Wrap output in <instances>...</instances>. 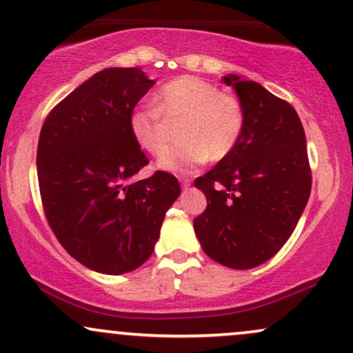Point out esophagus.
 <instances>
[{
  "mask_svg": "<svg viewBox=\"0 0 353 353\" xmlns=\"http://www.w3.org/2000/svg\"><path fill=\"white\" fill-rule=\"evenodd\" d=\"M180 183H181V186H183V188H188L190 183H192V180H190V178H186V176H180Z\"/></svg>",
  "mask_w": 353,
  "mask_h": 353,
  "instance_id": "34e87169",
  "label": "esophagus"
}]
</instances>
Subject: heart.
Here are the masks:
<instances>
[{"instance_id":"b5f03b06","label":"heart","mask_w":353,"mask_h":353,"mask_svg":"<svg viewBox=\"0 0 353 353\" xmlns=\"http://www.w3.org/2000/svg\"><path fill=\"white\" fill-rule=\"evenodd\" d=\"M159 107L142 105L132 110L128 128L135 143L150 155H160L168 142V119L183 115L176 128L180 142L160 157L165 172L186 173L196 165L223 160L241 139L244 112L233 94L221 92L205 79L181 76L170 81L157 95Z\"/></svg>"}]
</instances>
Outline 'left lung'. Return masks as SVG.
<instances>
[{
  "label": "left lung",
  "mask_w": 353,
  "mask_h": 353,
  "mask_svg": "<svg viewBox=\"0 0 353 353\" xmlns=\"http://www.w3.org/2000/svg\"><path fill=\"white\" fill-rule=\"evenodd\" d=\"M244 112L241 139L194 186L208 206L194 218L203 251L231 269L271 259L291 238L307 205L312 173L299 115L254 81L230 74Z\"/></svg>",
  "instance_id": "left-lung-1"
}]
</instances>
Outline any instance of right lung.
<instances>
[{
	"label": "right lung",
	"instance_id": "right-lung-1",
	"mask_svg": "<svg viewBox=\"0 0 353 353\" xmlns=\"http://www.w3.org/2000/svg\"><path fill=\"white\" fill-rule=\"evenodd\" d=\"M155 82L137 68L94 74L46 117L37 181L46 219L74 259L125 274L152 256L165 213L180 194L172 173L134 176L148 165L128 117Z\"/></svg>",
	"mask_w": 353,
	"mask_h": 353
}]
</instances>
